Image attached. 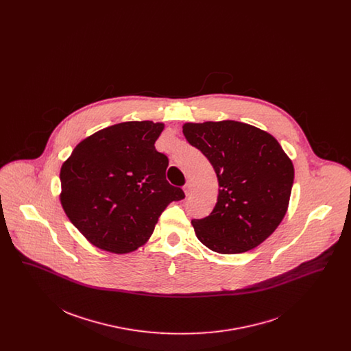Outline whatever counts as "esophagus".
Returning a JSON list of instances; mask_svg holds the SVG:
<instances>
[{
  "label": "esophagus",
  "mask_w": 351,
  "mask_h": 351,
  "mask_svg": "<svg viewBox=\"0 0 351 351\" xmlns=\"http://www.w3.org/2000/svg\"><path fill=\"white\" fill-rule=\"evenodd\" d=\"M184 192H185L186 196L192 195V184L189 183V182L184 185Z\"/></svg>",
  "instance_id": "esophagus-1"
}]
</instances>
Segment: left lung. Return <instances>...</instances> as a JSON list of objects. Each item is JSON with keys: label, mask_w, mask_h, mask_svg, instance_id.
Listing matches in <instances>:
<instances>
[{"label": "left lung", "mask_w": 351, "mask_h": 351, "mask_svg": "<svg viewBox=\"0 0 351 351\" xmlns=\"http://www.w3.org/2000/svg\"><path fill=\"white\" fill-rule=\"evenodd\" d=\"M185 139L217 173V204L192 219L196 237L219 254H241L266 241L282 222L295 169L279 142L237 121L184 123Z\"/></svg>", "instance_id": "left-lung-1"}]
</instances>
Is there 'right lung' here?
I'll list each match as a JSON object with an SVG mask.
<instances>
[{"instance_id": "1", "label": "right lung", "mask_w": 351, "mask_h": 351, "mask_svg": "<svg viewBox=\"0 0 351 351\" xmlns=\"http://www.w3.org/2000/svg\"><path fill=\"white\" fill-rule=\"evenodd\" d=\"M163 129L152 121L109 126L82 141L63 163L62 206L101 250H136L168 204L185 197L182 188L168 183V158L154 146Z\"/></svg>"}]
</instances>
